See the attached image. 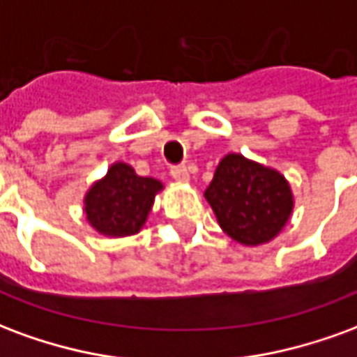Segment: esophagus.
I'll use <instances>...</instances> for the list:
<instances>
[{"mask_svg": "<svg viewBox=\"0 0 357 357\" xmlns=\"http://www.w3.org/2000/svg\"><path fill=\"white\" fill-rule=\"evenodd\" d=\"M170 174L176 181H181V183L189 181V170H187L185 166H172Z\"/></svg>", "mask_w": 357, "mask_h": 357, "instance_id": "1", "label": "esophagus"}]
</instances>
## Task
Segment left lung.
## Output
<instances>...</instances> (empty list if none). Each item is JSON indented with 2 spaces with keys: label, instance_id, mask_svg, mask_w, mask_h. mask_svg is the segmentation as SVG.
<instances>
[{
  "label": "left lung",
  "instance_id": "left-lung-1",
  "mask_svg": "<svg viewBox=\"0 0 357 357\" xmlns=\"http://www.w3.org/2000/svg\"><path fill=\"white\" fill-rule=\"evenodd\" d=\"M204 199L224 233L245 247L275 239L294 208L292 189L283 174L239 153L220 160Z\"/></svg>",
  "mask_w": 357,
  "mask_h": 357
}]
</instances>
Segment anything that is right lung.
<instances>
[{
  "label": "right lung",
  "mask_w": 357,
  "mask_h": 357,
  "mask_svg": "<svg viewBox=\"0 0 357 357\" xmlns=\"http://www.w3.org/2000/svg\"><path fill=\"white\" fill-rule=\"evenodd\" d=\"M162 181L137 176L130 164L114 162L84 197L88 224L105 237H130L143 229Z\"/></svg>",
  "instance_id": "1"
}]
</instances>
